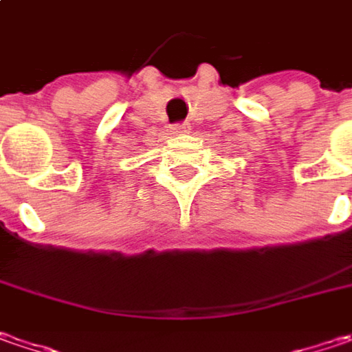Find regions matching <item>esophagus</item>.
<instances>
[{"label":"esophagus","instance_id":"obj_1","mask_svg":"<svg viewBox=\"0 0 352 352\" xmlns=\"http://www.w3.org/2000/svg\"><path fill=\"white\" fill-rule=\"evenodd\" d=\"M171 130H173V133H187V131L191 130V126L183 122V124H173Z\"/></svg>","mask_w":352,"mask_h":352}]
</instances>
